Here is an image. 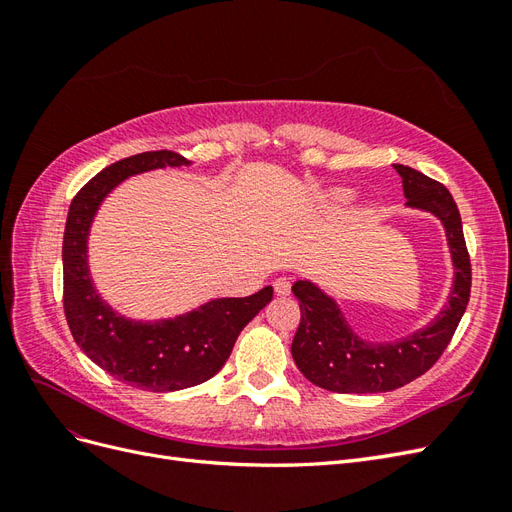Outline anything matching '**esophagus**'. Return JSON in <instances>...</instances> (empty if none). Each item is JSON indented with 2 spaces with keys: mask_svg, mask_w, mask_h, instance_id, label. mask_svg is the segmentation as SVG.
<instances>
[{
  "mask_svg": "<svg viewBox=\"0 0 512 512\" xmlns=\"http://www.w3.org/2000/svg\"><path fill=\"white\" fill-rule=\"evenodd\" d=\"M273 288H275L277 297H288V294H290V282H288V277H277Z\"/></svg>",
  "mask_w": 512,
  "mask_h": 512,
  "instance_id": "34e87169",
  "label": "esophagus"
}]
</instances>
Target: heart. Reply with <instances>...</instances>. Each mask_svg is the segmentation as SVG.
<instances>
[{"label": "heart", "instance_id": "b5f03b06", "mask_svg": "<svg viewBox=\"0 0 512 512\" xmlns=\"http://www.w3.org/2000/svg\"><path fill=\"white\" fill-rule=\"evenodd\" d=\"M335 198H337V200H342V203H344V200H348V194H346V192H337V194H335Z\"/></svg>", "mask_w": 512, "mask_h": 512}]
</instances>
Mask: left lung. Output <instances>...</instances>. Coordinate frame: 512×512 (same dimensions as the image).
Returning a JSON list of instances; mask_svg holds the SVG:
<instances>
[{
    "instance_id": "8db88e82",
    "label": "left lung",
    "mask_w": 512,
    "mask_h": 512,
    "mask_svg": "<svg viewBox=\"0 0 512 512\" xmlns=\"http://www.w3.org/2000/svg\"><path fill=\"white\" fill-rule=\"evenodd\" d=\"M408 207L425 209L442 220L451 247L455 282L440 316L414 335L395 344H371L354 335L339 307L312 282L299 280L292 294L299 299L301 322L292 339V359L301 374L320 389L333 393H386L399 389L427 369L451 344L466 312L472 288L470 254L463 239L461 215L444 185L418 170L395 164Z\"/></svg>"
}]
</instances>
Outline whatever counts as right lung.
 <instances>
[{"instance_id":"1","label":"right lung","mask_w":512,"mask_h":512,"mask_svg":"<svg viewBox=\"0 0 512 512\" xmlns=\"http://www.w3.org/2000/svg\"><path fill=\"white\" fill-rule=\"evenodd\" d=\"M188 164L179 153L162 149L106 166L72 198L61 247L64 312L74 342L113 378L151 393L188 389L213 378L245 324L273 299L267 286L252 297L209 301L175 320L134 322L115 314L91 286L87 232L102 198L130 175Z\"/></svg>"}]
</instances>
